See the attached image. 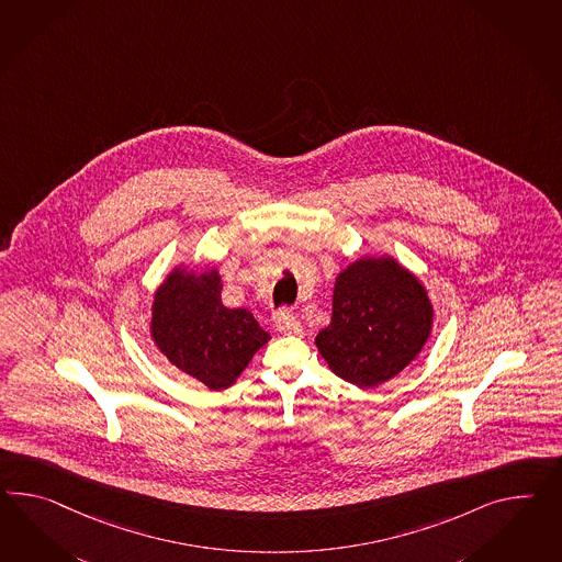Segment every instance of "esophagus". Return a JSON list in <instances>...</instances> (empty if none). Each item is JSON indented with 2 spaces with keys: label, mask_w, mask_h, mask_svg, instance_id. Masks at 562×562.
Returning <instances> with one entry per match:
<instances>
[{
  "label": "esophagus",
  "mask_w": 562,
  "mask_h": 562,
  "mask_svg": "<svg viewBox=\"0 0 562 562\" xmlns=\"http://www.w3.org/2000/svg\"><path fill=\"white\" fill-rule=\"evenodd\" d=\"M274 328L281 331V334L295 336V334H302V322L295 319V317L288 314V312H281L279 316L274 317Z\"/></svg>",
  "instance_id": "obj_1"
}]
</instances>
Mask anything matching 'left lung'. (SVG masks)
I'll return each instance as SVG.
<instances>
[{
    "label": "left lung",
    "instance_id": "1",
    "mask_svg": "<svg viewBox=\"0 0 562 562\" xmlns=\"http://www.w3.org/2000/svg\"><path fill=\"white\" fill-rule=\"evenodd\" d=\"M430 330L432 305L416 277L393 259H360L338 274L316 346L340 379L376 387L416 359Z\"/></svg>",
    "mask_w": 562,
    "mask_h": 562
}]
</instances>
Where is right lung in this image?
Returning a JSON list of instances; mask_svg holds the SVG:
<instances>
[{
  "label": "right lung",
  "instance_id": "1",
  "mask_svg": "<svg viewBox=\"0 0 562 562\" xmlns=\"http://www.w3.org/2000/svg\"><path fill=\"white\" fill-rule=\"evenodd\" d=\"M216 269L173 271L153 303L150 330L177 369L210 389L231 387L260 346L271 338L248 310L222 303Z\"/></svg>",
  "mask_w": 562,
  "mask_h": 562
}]
</instances>
